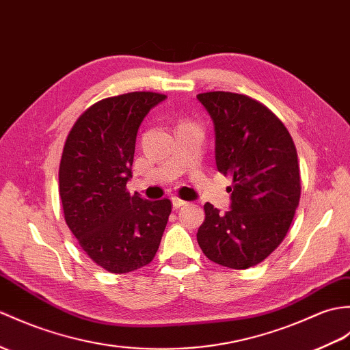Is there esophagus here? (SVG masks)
<instances>
[{
	"label": "esophagus",
	"mask_w": 350,
	"mask_h": 350,
	"mask_svg": "<svg viewBox=\"0 0 350 350\" xmlns=\"http://www.w3.org/2000/svg\"><path fill=\"white\" fill-rule=\"evenodd\" d=\"M172 202H173V208H180L182 206L186 204V201H183V200H180V198H177V197H173V198H172Z\"/></svg>",
	"instance_id": "34e87169"
}]
</instances>
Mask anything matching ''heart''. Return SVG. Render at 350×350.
Wrapping results in <instances>:
<instances>
[{"mask_svg":"<svg viewBox=\"0 0 350 350\" xmlns=\"http://www.w3.org/2000/svg\"><path fill=\"white\" fill-rule=\"evenodd\" d=\"M185 124H188V122H185Z\"/></svg>","mask_w":350,"mask_h":350,"instance_id":"obj_1","label":"heart"}]
</instances>
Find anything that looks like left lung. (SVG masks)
<instances>
[{"instance_id": "1", "label": "left lung", "mask_w": 350, "mask_h": 350, "mask_svg": "<svg viewBox=\"0 0 350 350\" xmlns=\"http://www.w3.org/2000/svg\"><path fill=\"white\" fill-rule=\"evenodd\" d=\"M198 101L213 120L219 173L232 177L231 208L210 202L198 245L210 261L246 270L285 239L301 195L295 144L274 113L247 95L204 92Z\"/></svg>"}]
</instances>
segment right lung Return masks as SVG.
<instances>
[{"label": "right lung", "instance_id": "obj_1", "mask_svg": "<svg viewBox=\"0 0 350 350\" xmlns=\"http://www.w3.org/2000/svg\"><path fill=\"white\" fill-rule=\"evenodd\" d=\"M158 92H128L91 105L72 125L59 164L64 217L80 247L104 270L124 274L157 255L172 213L168 198L129 195L138 126Z\"/></svg>", "mask_w": 350, "mask_h": 350}]
</instances>
